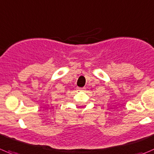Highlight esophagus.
<instances>
[{"label":"esophagus","instance_id":"1","mask_svg":"<svg viewBox=\"0 0 154 154\" xmlns=\"http://www.w3.org/2000/svg\"><path fill=\"white\" fill-rule=\"evenodd\" d=\"M77 89H78V90H84L85 88L84 87H83V88H77Z\"/></svg>","mask_w":154,"mask_h":154}]
</instances>
